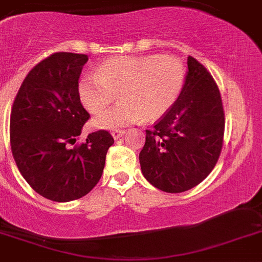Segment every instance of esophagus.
<instances>
[{"mask_svg": "<svg viewBox=\"0 0 262 262\" xmlns=\"http://www.w3.org/2000/svg\"><path fill=\"white\" fill-rule=\"evenodd\" d=\"M123 134H124L123 129H114L113 133H112V136H113L116 140H118L119 138H122V136H123Z\"/></svg>", "mask_w": 262, "mask_h": 262, "instance_id": "1", "label": "esophagus"}]
</instances>
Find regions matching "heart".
I'll use <instances>...</instances> for the list:
<instances>
[{
  "instance_id": "obj_1",
  "label": "heart",
  "mask_w": 262,
  "mask_h": 262,
  "mask_svg": "<svg viewBox=\"0 0 262 262\" xmlns=\"http://www.w3.org/2000/svg\"><path fill=\"white\" fill-rule=\"evenodd\" d=\"M185 67L172 56H122L101 64L96 74L84 76L78 91L92 114L100 113L117 99L122 101L94 119V126L116 129L145 119L157 121L170 111L184 89Z\"/></svg>"
}]
</instances>
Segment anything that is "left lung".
I'll return each mask as SVG.
<instances>
[{"instance_id":"left-lung-1","label":"left lung","mask_w":262,"mask_h":262,"mask_svg":"<svg viewBox=\"0 0 262 262\" xmlns=\"http://www.w3.org/2000/svg\"><path fill=\"white\" fill-rule=\"evenodd\" d=\"M175 105L146 129L139 154L143 175L167 193L194 188L213 170L221 154L225 113L220 90L193 56Z\"/></svg>"}]
</instances>
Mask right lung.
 <instances>
[{
    "label": "right lung",
    "instance_id": "1",
    "mask_svg": "<svg viewBox=\"0 0 262 262\" xmlns=\"http://www.w3.org/2000/svg\"><path fill=\"white\" fill-rule=\"evenodd\" d=\"M87 55L54 52L27 74L10 116V144L21 176L55 202L82 198L99 183L114 139L100 129L77 144L90 114L78 79Z\"/></svg>",
    "mask_w": 262,
    "mask_h": 262
}]
</instances>
